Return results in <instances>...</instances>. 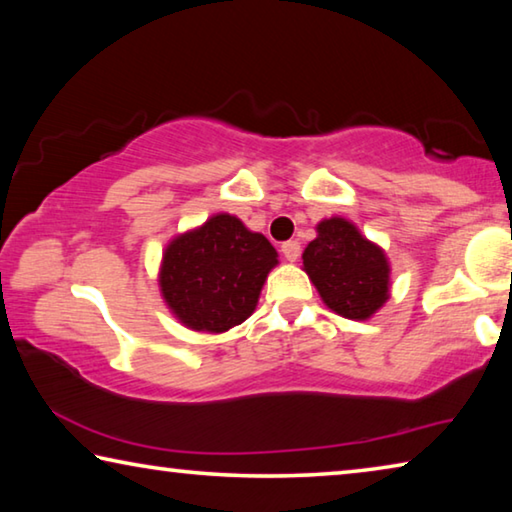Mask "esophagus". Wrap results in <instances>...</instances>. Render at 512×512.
Masks as SVG:
<instances>
[{
    "mask_svg": "<svg viewBox=\"0 0 512 512\" xmlns=\"http://www.w3.org/2000/svg\"><path fill=\"white\" fill-rule=\"evenodd\" d=\"M282 255L287 257V262H296V259L300 257L298 241H287V244H282Z\"/></svg>",
    "mask_w": 512,
    "mask_h": 512,
    "instance_id": "obj_1",
    "label": "esophagus"
}]
</instances>
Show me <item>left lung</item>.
Instances as JSON below:
<instances>
[{
  "label": "left lung",
  "instance_id": "obj_1",
  "mask_svg": "<svg viewBox=\"0 0 512 512\" xmlns=\"http://www.w3.org/2000/svg\"><path fill=\"white\" fill-rule=\"evenodd\" d=\"M302 271L325 305L343 318L368 320L391 298V264L384 248L343 216L316 225V239L302 253Z\"/></svg>",
  "mask_w": 512,
  "mask_h": 512
}]
</instances>
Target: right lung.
Wrapping results in <instances>:
<instances>
[{"mask_svg": "<svg viewBox=\"0 0 512 512\" xmlns=\"http://www.w3.org/2000/svg\"><path fill=\"white\" fill-rule=\"evenodd\" d=\"M277 250L237 216L219 212L173 237L162 253L160 293L194 332L223 334L253 314Z\"/></svg>", "mask_w": 512, "mask_h": 512, "instance_id": "add662e5", "label": "right lung"}]
</instances>
